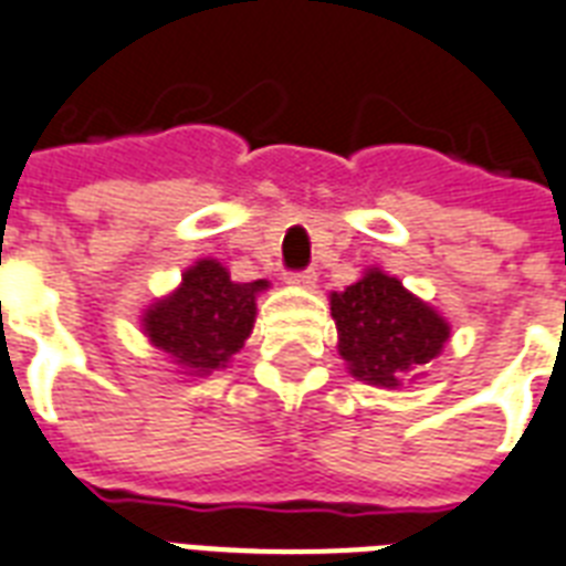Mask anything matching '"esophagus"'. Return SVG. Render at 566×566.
<instances>
[{
	"label": "esophagus",
	"mask_w": 566,
	"mask_h": 566,
	"mask_svg": "<svg viewBox=\"0 0 566 566\" xmlns=\"http://www.w3.org/2000/svg\"><path fill=\"white\" fill-rule=\"evenodd\" d=\"M287 282L296 284V287H314V282H317V273H314V270H300V273L287 275Z\"/></svg>",
	"instance_id": "34e87169"
}]
</instances>
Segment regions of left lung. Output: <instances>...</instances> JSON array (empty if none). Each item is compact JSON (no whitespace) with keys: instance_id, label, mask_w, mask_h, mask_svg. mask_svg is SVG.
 I'll use <instances>...</instances> for the list:
<instances>
[{"instance_id":"left-lung-1","label":"left lung","mask_w":566,"mask_h":566,"mask_svg":"<svg viewBox=\"0 0 566 566\" xmlns=\"http://www.w3.org/2000/svg\"><path fill=\"white\" fill-rule=\"evenodd\" d=\"M329 308L340 359L353 377L368 386H403V379L437 359L451 338L446 317L379 266H370L350 287L332 293Z\"/></svg>"}]
</instances>
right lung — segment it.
I'll use <instances>...</instances> for the list:
<instances>
[{
  "mask_svg": "<svg viewBox=\"0 0 566 566\" xmlns=\"http://www.w3.org/2000/svg\"><path fill=\"white\" fill-rule=\"evenodd\" d=\"M270 282H231V273L213 258H201L184 273L175 293L150 305L142 317L148 340L175 365L201 377L226 368L254 326V300Z\"/></svg>",
  "mask_w": 566,
  "mask_h": 566,
  "instance_id": "1",
  "label": "right lung"
}]
</instances>
